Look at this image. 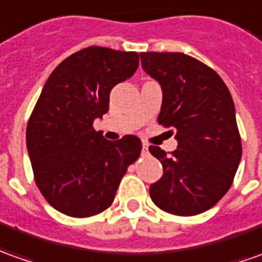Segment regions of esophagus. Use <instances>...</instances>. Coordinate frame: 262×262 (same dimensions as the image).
I'll return each mask as SVG.
<instances>
[{
  "label": "esophagus",
  "instance_id": "esophagus-1",
  "mask_svg": "<svg viewBox=\"0 0 262 262\" xmlns=\"http://www.w3.org/2000/svg\"><path fill=\"white\" fill-rule=\"evenodd\" d=\"M142 152H144V154L148 152V145H147V144H142Z\"/></svg>",
  "mask_w": 262,
  "mask_h": 262
}]
</instances>
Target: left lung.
I'll list each match as a JSON object with an SVG mask.
<instances>
[{"instance_id": "8db88e82", "label": "left lung", "mask_w": 262, "mask_h": 262, "mask_svg": "<svg viewBox=\"0 0 262 262\" xmlns=\"http://www.w3.org/2000/svg\"><path fill=\"white\" fill-rule=\"evenodd\" d=\"M140 57L144 71L162 88L158 122L174 128L178 141L171 157L149 147L164 168L149 187L151 200L174 215L201 214L225 195L241 161L232 97L212 68L183 52H141Z\"/></svg>"}]
</instances>
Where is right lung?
<instances>
[{"mask_svg":"<svg viewBox=\"0 0 262 262\" xmlns=\"http://www.w3.org/2000/svg\"><path fill=\"white\" fill-rule=\"evenodd\" d=\"M137 52L88 47L70 55L47 79L27 125V149L38 189L55 210L75 218L113 204L141 140L108 141L93 127L108 111L110 93L138 68Z\"/></svg>","mask_w":262,"mask_h":262,"instance_id":"right-lung-1","label":"right lung"}]
</instances>
